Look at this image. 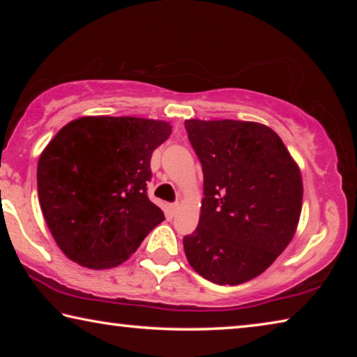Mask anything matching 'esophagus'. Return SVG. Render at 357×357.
<instances>
[{
	"label": "esophagus",
	"instance_id": "obj_1",
	"mask_svg": "<svg viewBox=\"0 0 357 357\" xmlns=\"http://www.w3.org/2000/svg\"><path fill=\"white\" fill-rule=\"evenodd\" d=\"M170 209H172V213H178V209H179V203H173V204H170Z\"/></svg>",
	"mask_w": 357,
	"mask_h": 357
}]
</instances>
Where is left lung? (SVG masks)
I'll return each mask as SVG.
<instances>
[{"label":"left lung","mask_w":357,"mask_h":357,"mask_svg":"<svg viewBox=\"0 0 357 357\" xmlns=\"http://www.w3.org/2000/svg\"><path fill=\"white\" fill-rule=\"evenodd\" d=\"M204 197L187 261L217 285L264 273L287 249L302 209V176L282 138L252 121L185 119Z\"/></svg>","instance_id":"obj_1"}]
</instances>
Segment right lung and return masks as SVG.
Returning a JSON list of instances; mask_svg holds the SVG:
<instances>
[{
  "mask_svg": "<svg viewBox=\"0 0 357 357\" xmlns=\"http://www.w3.org/2000/svg\"><path fill=\"white\" fill-rule=\"evenodd\" d=\"M172 134L167 121L83 116L42 151L38 193L59 249L89 269L124 263L165 220L149 200L151 155Z\"/></svg>",
  "mask_w": 357,
  "mask_h": 357,
  "instance_id": "add662e5",
  "label": "right lung"
}]
</instances>
